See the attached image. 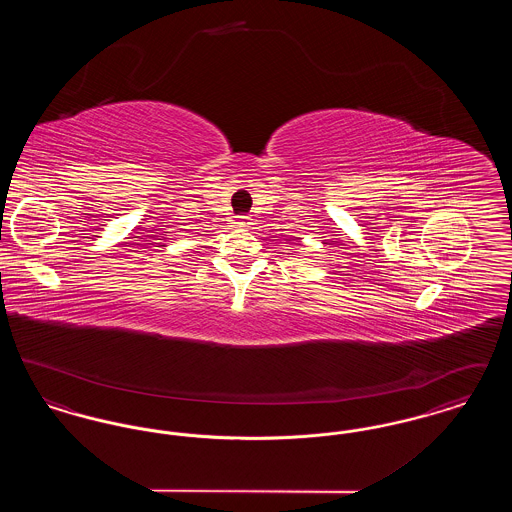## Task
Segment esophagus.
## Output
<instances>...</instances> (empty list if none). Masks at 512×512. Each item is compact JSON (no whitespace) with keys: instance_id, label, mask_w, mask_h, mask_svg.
<instances>
[{"instance_id":"obj_1","label":"esophagus","mask_w":512,"mask_h":512,"mask_svg":"<svg viewBox=\"0 0 512 512\" xmlns=\"http://www.w3.org/2000/svg\"><path fill=\"white\" fill-rule=\"evenodd\" d=\"M236 224H238V226H244V228H249V226L253 224V219L247 217V215H240V217H236Z\"/></svg>"}]
</instances>
